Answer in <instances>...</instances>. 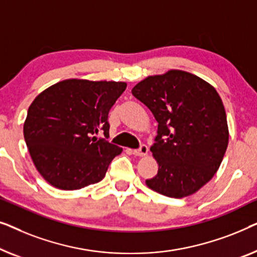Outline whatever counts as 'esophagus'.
Wrapping results in <instances>:
<instances>
[{
  "instance_id": "obj_1",
  "label": "esophagus",
  "mask_w": 257,
  "mask_h": 257,
  "mask_svg": "<svg viewBox=\"0 0 257 257\" xmlns=\"http://www.w3.org/2000/svg\"><path fill=\"white\" fill-rule=\"evenodd\" d=\"M147 154H148V147L146 146V144H142L139 149L133 150V155H135V156H139V157L146 156Z\"/></svg>"
}]
</instances>
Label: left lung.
<instances>
[{"label": "left lung", "instance_id": "8db88e82", "mask_svg": "<svg viewBox=\"0 0 257 257\" xmlns=\"http://www.w3.org/2000/svg\"><path fill=\"white\" fill-rule=\"evenodd\" d=\"M158 122L151 153L158 172L146 184L170 198L196 193L218 171L228 146L225 107L212 85L189 72L151 75L132 89Z\"/></svg>", "mask_w": 257, "mask_h": 257}]
</instances>
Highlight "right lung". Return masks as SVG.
<instances>
[{
  "label": "right lung",
  "instance_id": "obj_1",
  "mask_svg": "<svg viewBox=\"0 0 257 257\" xmlns=\"http://www.w3.org/2000/svg\"><path fill=\"white\" fill-rule=\"evenodd\" d=\"M127 84L67 79L36 96L23 133L32 162L49 184L72 191L99 183L122 148L109 137L108 113Z\"/></svg>",
  "mask_w": 257,
  "mask_h": 257
}]
</instances>
